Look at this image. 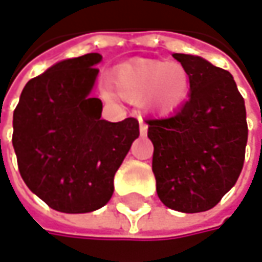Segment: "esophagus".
<instances>
[{
  "label": "esophagus",
  "instance_id": "esophagus-1",
  "mask_svg": "<svg viewBox=\"0 0 262 262\" xmlns=\"http://www.w3.org/2000/svg\"><path fill=\"white\" fill-rule=\"evenodd\" d=\"M147 130H148V126L144 123L142 117H139V132H141V135L145 136V135H147Z\"/></svg>",
  "mask_w": 262,
  "mask_h": 262
}]
</instances>
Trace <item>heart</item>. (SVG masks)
<instances>
[{
	"instance_id": "b5f03b06",
	"label": "heart",
	"mask_w": 262,
	"mask_h": 262,
	"mask_svg": "<svg viewBox=\"0 0 262 262\" xmlns=\"http://www.w3.org/2000/svg\"><path fill=\"white\" fill-rule=\"evenodd\" d=\"M111 88L115 96L151 112L171 114L187 100L190 79L180 64L139 58L115 69Z\"/></svg>"
}]
</instances>
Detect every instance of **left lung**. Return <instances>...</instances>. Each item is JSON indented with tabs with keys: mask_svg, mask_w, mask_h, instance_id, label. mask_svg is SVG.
Returning a JSON list of instances; mask_svg holds the SVG:
<instances>
[{
	"mask_svg": "<svg viewBox=\"0 0 262 262\" xmlns=\"http://www.w3.org/2000/svg\"><path fill=\"white\" fill-rule=\"evenodd\" d=\"M190 79V97L172 117L147 120L155 145L157 196L168 208H213L235 184L245 162V99L228 70L201 57L174 54Z\"/></svg>",
	"mask_w": 262,
	"mask_h": 262,
	"instance_id": "left-lung-1",
	"label": "left lung"
}]
</instances>
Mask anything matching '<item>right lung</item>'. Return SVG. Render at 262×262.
<instances>
[{
  "mask_svg": "<svg viewBox=\"0 0 262 262\" xmlns=\"http://www.w3.org/2000/svg\"><path fill=\"white\" fill-rule=\"evenodd\" d=\"M102 61L86 54L57 62L28 81L13 112V148L20 177L51 208L90 213L114 193V176L139 136L136 118L102 120L91 97Z\"/></svg>",
  "mask_w": 262,
  "mask_h": 262,
  "instance_id": "obj_1",
  "label": "right lung"
}]
</instances>
